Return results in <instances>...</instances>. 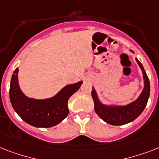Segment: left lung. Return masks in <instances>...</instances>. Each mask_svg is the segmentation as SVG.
Instances as JSON below:
<instances>
[{"label": "left lung", "mask_w": 159, "mask_h": 159, "mask_svg": "<svg viewBox=\"0 0 159 159\" xmlns=\"http://www.w3.org/2000/svg\"><path fill=\"white\" fill-rule=\"evenodd\" d=\"M139 66L143 72L144 88L139 98L134 102L124 106H107L102 104L97 97V92L92 87V97L94 101V109L99 117L107 124L112 125H122L134 120L145 108L150 93V83L143 69V65L136 58Z\"/></svg>", "instance_id": "1"}]
</instances>
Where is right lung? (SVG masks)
I'll list each match as a JSON object with an SVG mask.
<instances>
[{
	"label": "right lung",
	"instance_id": "right-lung-1",
	"mask_svg": "<svg viewBox=\"0 0 159 159\" xmlns=\"http://www.w3.org/2000/svg\"><path fill=\"white\" fill-rule=\"evenodd\" d=\"M18 68L14 71L10 86V99L14 110L24 121L38 128H49L59 124L68 115L67 102L82 82L63 87L55 97L35 100L23 94L18 84Z\"/></svg>",
	"mask_w": 159,
	"mask_h": 159
}]
</instances>
